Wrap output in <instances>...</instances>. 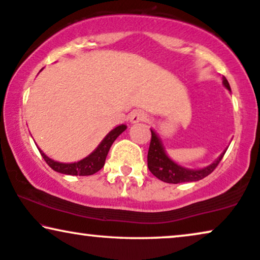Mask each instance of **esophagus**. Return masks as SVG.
I'll use <instances>...</instances> for the list:
<instances>
[{"label":"esophagus","mask_w":260,"mask_h":260,"mask_svg":"<svg viewBox=\"0 0 260 260\" xmlns=\"http://www.w3.org/2000/svg\"><path fill=\"white\" fill-rule=\"evenodd\" d=\"M146 113L143 112V110H133L129 115V122L131 123H138L141 122V121L146 120Z\"/></svg>","instance_id":"1"}]
</instances>
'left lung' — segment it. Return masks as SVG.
Returning <instances> with one entry per match:
<instances>
[{
	"instance_id": "left-lung-1",
	"label": "left lung",
	"mask_w": 260,
	"mask_h": 260,
	"mask_svg": "<svg viewBox=\"0 0 260 260\" xmlns=\"http://www.w3.org/2000/svg\"><path fill=\"white\" fill-rule=\"evenodd\" d=\"M222 84L224 88L231 91L230 83L226 77H222ZM151 144L148 148L147 154V166L150 171L153 174L155 177L160 179L165 183H172V184H178V183L185 182H197L200 179L205 178L209 174L215 170L217 164L221 161V159L226 153L227 148L214 160L212 164L202 169H188L184 166L177 164V162L172 160L166 153L164 145H162L160 138L154 129L151 128Z\"/></svg>"
}]
</instances>
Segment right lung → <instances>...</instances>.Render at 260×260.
<instances>
[{"label": "right lung", "mask_w": 260, "mask_h": 260, "mask_svg": "<svg viewBox=\"0 0 260 260\" xmlns=\"http://www.w3.org/2000/svg\"><path fill=\"white\" fill-rule=\"evenodd\" d=\"M126 128H127L126 124H120V126H116L115 128H113V129L110 131L105 138H103V140L99 144V146L96 147L91 153L78 161H74V162L57 161L54 160V159L47 157V155L45 154L39 147H38V150H39L40 154L43 155V158L45 159V161L47 162L48 166H50L51 169H53L54 171L59 172V174L70 175V176H90V175L96 174V172L100 171L103 168L107 154H108V152L110 150V146H112L114 141L116 140V138L119 137L121 133L126 131Z\"/></svg>", "instance_id": "obj_1"}]
</instances>
